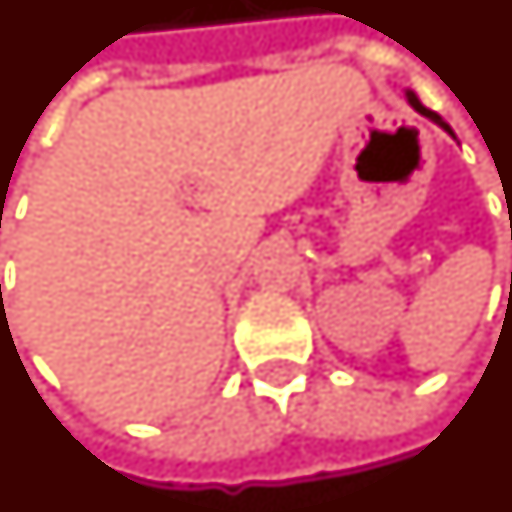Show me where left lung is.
<instances>
[{
	"instance_id": "1",
	"label": "left lung",
	"mask_w": 512,
	"mask_h": 512,
	"mask_svg": "<svg viewBox=\"0 0 512 512\" xmlns=\"http://www.w3.org/2000/svg\"><path fill=\"white\" fill-rule=\"evenodd\" d=\"M407 99H410V105L416 107V110H418V113H421V116H427V119H432V121H435V124H441V127H443V130H446V132H452V127H449V124H446V121H443L441 116H438V113H432L430 107H424V105H421V102H418V96H416V94H407Z\"/></svg>"
}]
</instances>
